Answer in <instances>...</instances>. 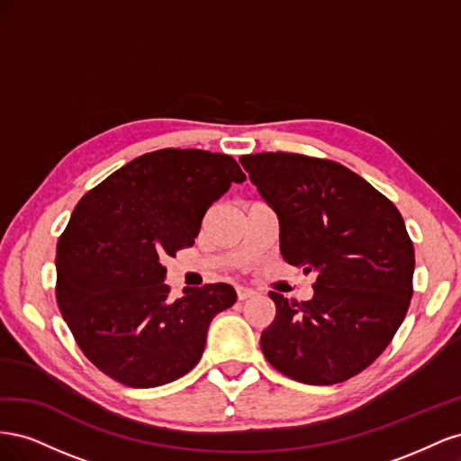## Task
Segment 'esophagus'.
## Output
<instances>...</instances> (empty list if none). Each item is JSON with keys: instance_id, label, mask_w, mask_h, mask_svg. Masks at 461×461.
Returning <instances> with one entry per match:
<instances>
[{"instance_id": "34e87169", "label": "esophagus", "mask_w": 461, "mask_h": 461, "mask_svg": "<svg viewBox=\"0 0 461 461\" xmlns=\"http://www.w3.org/2000/svg\"><path fill=\"white\" fill-rule=\"evenodd\" d=\"M256 292L248 286H236V298L239 300H246V298H252Z\"/></svg>"}]
</instances>
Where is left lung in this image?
Segmentation results:
<instances>
[{
  "label": "left lung",
  "mask_w": 461,
  "mask_h": 461,
  "mask_svg": "<svg viewBox=\"0 0 461 461\" xmlns=\"http://www.w3.org/2000/svg\"><path fill=\"white\" fill-rule=\"evenodd\" d=\"M240 163L281 225L286 263L315 271L308 302H275L261 332L269 364L298 383L337 384L393 340L413 294V242L396 205L348 167L286 151Z\"/></svg>",
  "instance_id": "8db88e82"
}]
</instances>
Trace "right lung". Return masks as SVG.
Returning a JSON list of instances; mask_svg holds the SVG:
<instances>
[{
	"mask_svg": "<svg viewBox=\"0 0 461 461\" xmlns=\"http://www.w3.org/2000/svg\"><path fill=\"white\" fill-rule=\"evenodd\" d=\"M225 153H144L80 198L55 252V298L92 364L131 388L171 383L198 364L212 319L236 292L215 283L171 300L163 259L194 244L209 207L242 183Z\"/></svg>",
	"mask_w": 461,
	"mask_h": 461,
	"instance_id": "1",
	"label": "right lung"
}]
</instances>
